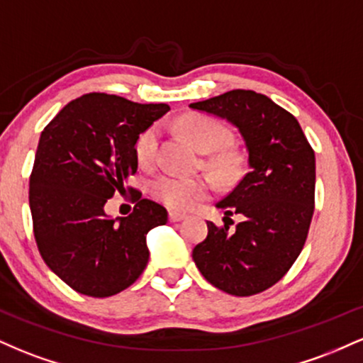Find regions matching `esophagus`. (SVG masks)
<instances>
[{"instance_id": "esophagus-1", "label": "esophagus", "mask_w": 363, "mask_h": 363, "mask_svg": "<svg viewBox=\"0 0 363 363\" xmlns=\"http://www.w3.org/2000/svg\"><path fill=\"white\" fill-rule=\"evenodd\" d=\"M186 215L181 213V211H169V220L170 222H181V220H184Z\"/></svg>"}]
</instances>
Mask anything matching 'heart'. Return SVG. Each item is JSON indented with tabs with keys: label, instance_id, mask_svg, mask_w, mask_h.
Returning a JSON list of instances; mask_svg holds the SVG:
<instances>
[{
	"label": "heart",
	"instance_id": "obj_1",
	"mask_svg": "<svg viewBox=\"0 0 363 363\" xmlns=\"http://www.w3.org/2000/svg\"><path fill=\"white\" fill-rule=\"evenodd\" d=\"M179 128L201 152L211 153L208 167L216 177L228 182L237 177L242 167V158L234 150L223 148L230 141V131L218 119L205 114H186L179 121ZM158 126H150L138 136L135 143V155L141 167H152L158 153ZM211 182L205 177H182L165 174L155 179L152 193L158 201L172 210H193L201 199L211 193Z\"/></svg>",
	"mask_w": 363,
	"mask_h": 363
}]
</instances>
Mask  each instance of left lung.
I'll return each mask as SVG.
<instances>
[{"label": "left lung", "mask_w": 363, "mask_h": 363, "mask_svg": "<svg viewBox=\"0 0 363 363\" xmlns=\"http://www.w3.org/2000/svg\"><path fill=\"white\" fill-rule=\"evenodd\" d=\"M189 107L235 124L249 153V172L216 203L225 218L244 220L235 230L208 222L193 259L216 289L256 295L285 277L306 244L314 215V150L289 111L252 90L225 91Z\"/></svg>", "instance_id": "1"}]
</instances>
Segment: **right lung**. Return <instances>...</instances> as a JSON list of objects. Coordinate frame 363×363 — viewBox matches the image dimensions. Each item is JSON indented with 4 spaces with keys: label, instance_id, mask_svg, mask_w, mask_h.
I'll return each mask as SVG.
<instances>
[{
    "label": "right lung",
    "instance_id": "obj_1",
    "mask_svg": "<svg viewBox=\"0 0 363 363\" xmlns=\"http://www.w3.org/2000/svg\"><path fill=\"white\" fill-rule=\"evenodd\" d=\"M167 104L91 91L57 112L40 135L30 174L32 223L45 264L74 291L111 297L147 268V234L167 210L133 191V213L111 220L104 205L136 172L135 143Z\"/></svg>",
    "mask_w": 363,
    "mask_h": 363
}]
</instances>
